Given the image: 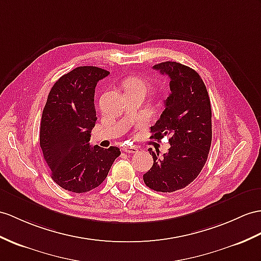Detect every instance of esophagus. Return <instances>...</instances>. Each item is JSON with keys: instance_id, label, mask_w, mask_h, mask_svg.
Here are the masks:
<instances>
[{"instance_id": "34e87169", "label": "esophagus", "mask_w": 261, "mask_h": 261, "mask_svg": "<svg viewBox=\"0 0 261 261\" xmlns=\"http://www.w3.org/2000/svg\"><path fill=\"white\" fill-rule=\"evenodd\" d=\"M122 149H123V151L127 152V154H134V152H137V150H138L135 146H124Z\"/></svg>"}]
</instances>
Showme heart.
<instances>
[{
  "instance_id": "1",
  "label": "heart",
  "mask_w": 261,
  "mask_h": 261,
  "mask_svg": "<svg viewBox=\"0 0 261 261\" xmlns=\"http://www.w3.org/2000/svg\"><path fill=\"white\" fill-rule=\"evenodd\" d=\"M124 90L125 92L129 91H141L144 94L150 88V84L147 80H145L142 76H130L124 81Z\"/></svg>"
}]
</instances>
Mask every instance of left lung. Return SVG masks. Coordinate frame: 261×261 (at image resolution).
<instances>
[{
  "label": "left lung",
  "mask_w": 261,
  "mask_h": 261,
  "mask_svg": "<svg viewBox=\"0 0 261 261\" xmlns=\"http://www.w3.org/2000/svg\"><path fill=\"white\" fill-rule=\"evenodd\" d=\"M152 68L168 76L170 94L161 118L150 127V138L168 136L170 148L163 157L160 150L148 149L154 164L143 178L150 189L173 193L194 181L207 162L213 133L211 99L195 69L169 61Z\"/></svg>",
  "instance_id": "1"
}]
</instances>
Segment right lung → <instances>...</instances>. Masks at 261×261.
<instances>
[{"instance_id": "1", "label": "right lung", "mask_w": 261, "mask_h": 261, "mask_svg": "<svg viewBox=\"0 0 261 261\" xmlns=\"http://www.w3.org/2000/svg\"><path fill=\"white\" fill-rule=\"evenodd\" d=\"M109 71L80 66L63 75L49 91L43 110L40 145L50 177L57 185L73 193H86L98 187L107 177L117 147L90 145L96 122L95 87Z\"/></svg>"}]
</instances>
